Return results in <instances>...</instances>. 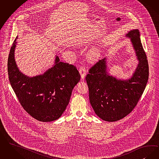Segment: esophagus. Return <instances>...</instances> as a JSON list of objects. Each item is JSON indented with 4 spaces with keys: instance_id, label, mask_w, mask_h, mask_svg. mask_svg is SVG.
Here are the masks:
<instances>
[{
    "instance_id": "34e87169",
    "label": "esophagus",
    "mask_w": 159,
    "mask_h": 159,
    "mask_svg": "<svg viewBox=\"0 0 159 159\" xmlns=\"http://www.w3.org/2000/svg\"><path fill=\"white\" fill-rule=\"evenodd\" d=\"M79 73H80V76H81L82 79H84V77H85L86 75V71L84 67L81 66L80 67V69H79Z\"/></svg>"
}]
</instances>
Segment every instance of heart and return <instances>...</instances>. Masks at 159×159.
Returning a JSON list of instances; mask_svg holds the SVG:
<instances>
[{
    "label": "heart",
    "mask_w": 159,
    "mask_h": 159,
    "mask_svg": "<svg viewBox=\"0 0 159 159\" xmlns=\"http://www.w3.org/2000/svg\"><path fill=\"white\" fill-rule=\"evenodd\" d=\"M96 54V52L95 51H92L91 52V55L92 56H94Z\"/></svg>",
    "instance_id": "heart-1"
}]
</instances>
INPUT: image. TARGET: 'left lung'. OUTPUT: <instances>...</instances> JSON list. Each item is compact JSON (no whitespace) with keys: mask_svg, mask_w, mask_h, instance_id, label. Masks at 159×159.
<instances>
[{"mask_svg":"<svg viewBox=\"0 0 159 159\" xmlns=\"http://www.w3.org/2000/svg\"><path fill=\"white\" fill-rule=\"evenodd\" d=\"M125 37L130 39L138 60L132 76L123 79L111 75L107 57L93 65L86 76L90 105L103 121H118L129 114L139 101L148 81V64L139 30L129 31Z\"/></svg>","mask_w":159,"mask_h":159,"instance_id":"left-lung-1","label":"left lung"}]
</instances>
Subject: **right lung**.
<instances>
[{
  "label": "right lung",
  "instance_id": "right-lung-1",
  "mask_svg": "<svg viewBox=\"0 0 159 159\" xmlns=\"http://www.w3.org/2000/svg\"><path fill=\"white\" fill-rule=\"evenodd\" d=\"M11 47L7 71L9 82L20 103L33 118L42 122L58 120L70 101L72 90L80 76L71 64L60 61L56 55L51 68L44 73L30 77L19 70L15 58L16 39Z\"/></svg>",
  "mask_w": 159,
  "mask_h": 159
}]
</instances>
